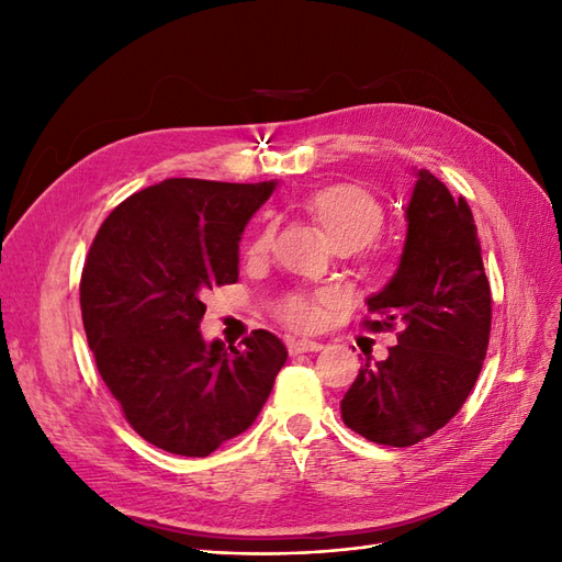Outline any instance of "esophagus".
Wrapping results in <instances>:
<instances>
[{
    "instance_id": "1",
    "label": "esophagus",
    "mask_w": 562,
    "mask_h": 562,
    "mask_svg": "<svg viewBox=\"0 0 562 562\" xmlns=\"http://www.w3.org/2000/svg\"><path fill=\"white\" fill-rule=\"evenodd\" d=\"M285 347H288V353L297 356V353H304V351H318L323 345H321V342H314V339L288 337V339H285Z\"/></svg>"
}]
</instances>
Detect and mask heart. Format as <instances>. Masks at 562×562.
Here are the masks:
<instances>
[{
    "mask_svg": "<svg viewBox=\"0 0 562 562\" xmlns=\"http://www.w3.org/2000/svg\"><path fill=\"white\" fill-rule=\"evenodd\" d=\"M304 209L316 220L323 234L328 236L333 248L347 246L361 250L380 236L384 227L382 203L356 184H333L323 187L304 201ZM274 244V225L265 223L248 241V258H265ZM316 300L302 293H293L279 302V316L295 328H310L316 321Z\"/></svg>",
    "mask_w": 562,
    "mask_h": 562,
    "instance_id": "1",
    "label": "heart"
}]
</instances>
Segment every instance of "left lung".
<instances>
[{
    "instance_id": "8db88e82",
    "label": "left lung",
    "mask_w": 562,
    "mask_h": 562,
    "mask_svg": "<svg viewBox=\"0 0 562 562\" xmlns=\"http://www.w3.org/2000/svg\"><path fill=\"white\" fill-rule=\"evenodd\" d=\"M405 209L407 234L396 274L368 297V330H394L384 361L359 370L342 403L347 427L372 443L407 448L459 413L481 375L492 297L481 241L464 196L454 199L427 168Z\"/></svg>"
}]
</instances>
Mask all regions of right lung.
<instances>
[{
  "mask_svg": "<svg viewBox=\"0 0 562 562\" xmlns=\"http://www.w3.org/2000/svg\"><path fill=\"white\" fill-rule=\"evenodd\" d=\"M277 182L168 178L100 225L79 283L100 378L147 443L209 457L260 415L288 351L252 330L203 342V295L239 281V241Z\"/></svg>",
  "mask_w": 562,
  "mask_h": 562,
  "instance_id": "1",
  "label": "right lung"
}]
</instances>
